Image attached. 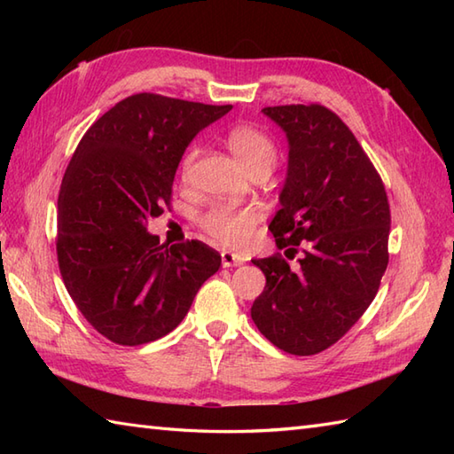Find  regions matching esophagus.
I'll list each match as a JSON object with an SVG mask.
<instances>
[{
	"label": "esophagus",
	"mask_w": 454,
	"mask_h": 454,
	"mask_svg": "<svg viewBox=\"0 0 454 454\" xmlns=\"http://www.w3.org/2000/svg\"><path fill=\"white\" fill-rule=\"evenodd\" d=\"M220 257H222V265L224 267H238L246 263V259L242 255L232 254V252H222Z\"/></svg>",
	"instance_id": "esophagus-1"
}]
</instances>
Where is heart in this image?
Instances as JSON below:
<instances>
[{
  "label": "heart",
  "mask_w": 454,
  "mask_h": 454,
  "mask_svg": "<svg viewBox=\"0 0 454 454\" xmlns=\"http://www.w3.org/2000/svg\"><path fill=\"white\" fill-rule=\"evenodd\" d=\"M226 142L239 163L249 171H271L277 163L278 152L273 138L254 124H236L228 130ZM197 156V148H191L183 161V173L187 176L192 160ZM262 218V210L257 207H232L215 205L199 216V228L210 242L224 247H244L254 236V228Z\"/></svg>",
  "instance_id": "obj_1"
}]
</instances>
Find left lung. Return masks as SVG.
<instances>
[{"label":"left lung","instance_id":"left-lung-1","mask_svg":"<svg viewBox=\"0 0 454 454\" xmlns=\"http://www.w3.org/2000/svg\"><path fill=\"white\" fill-rule=\"evenodd\" d=\"M263 113L286 132L288 171L281 210L269 224L281 254L252 259L265 288L252 320L291 355L337 343L374 301L388 265L387 189L359 140L320 103L278 105Z\"/></svg>","mask_w":454,"mask_h":454}]
</instances>
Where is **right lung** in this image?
Returning <instances> with one entry per match:
<instances>
[{"instance_id":"add662e5","label":"right lung","mask_w":454,"mask_h":454,"mask_svg":"<svg viewBox=\"0 0 454 454\" xmlns=\"http://www.w3.org/2000/svg\"><path fill=\"white\" fill-rule=\"evenodd\" d=\"M232 105L137 93L83 134L58 195L62 281L95 330L137 347L176 330L200 285L218 271L199 239L166 246L146 222L171 207L183 152Z\"/></svg>"}]
</instances>
